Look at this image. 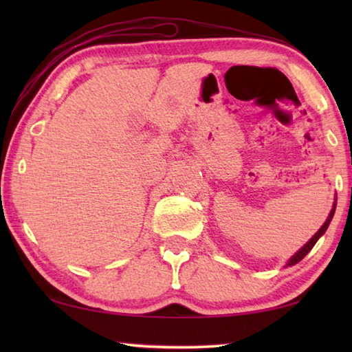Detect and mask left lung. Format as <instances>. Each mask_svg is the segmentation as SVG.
<instances>
[{
	"instance_id": "left-lung-1",
	"label": "left lung",
	"mask_w": 352,
	"mask_h": 352,
	"mask_svg": "<svg viewBox=\"0 0 352 352\" xmlns=\"http://www.w3.org/2000/svg\"><path fill=\"white\" fill-rule=\"evenodd\" d=\"M333 212H336V204H333V208H332V211H331V214H329V217H327V220H326V222L323 223V226H321V228L317 231V233H315V236L312 237V239L309 241V242L306 243V245L300 250V252H298V253H295L294 256H292L290 261L287 262V265H294V264H296V262H300L302 258H305V256H306L309 252H311V250L314 248L315 243H317V241L320 239L321 236L324 234V231L327 230V226H329L331 220H332V217H333Z\"/></svg>"
}]
</instances>
